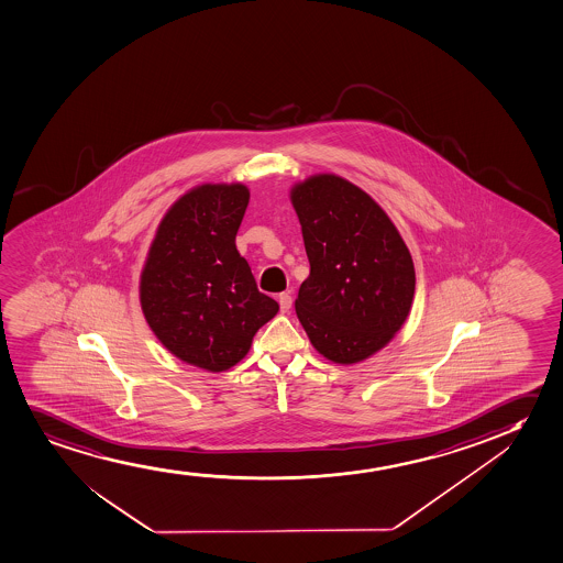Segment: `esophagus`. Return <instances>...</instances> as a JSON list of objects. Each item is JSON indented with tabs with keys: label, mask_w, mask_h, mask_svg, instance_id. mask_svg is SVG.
<instances>
[{
	"label": "esophagus",
	"mask_w": 563,
	"mask_h": 563,
	"mask_svg": "<svg viewBox=\"0 0 563 563\" xmlns=\"http://www.w3.org/2000/svg\"><path fill=\"white\" fill-rule=\"evenodd\" d=\"M278 306H280V311L283 313H288L290 311V307H292V296L290 294H280L278 296Z\"/></svg>",
	"instance_id": "1"
}]
</instances>
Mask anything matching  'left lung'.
<instances>
[{
	"mask_svg": "<svg viewBox=\"0 0 563 563\" xmlns=\"http://www.w3.org/2000/svg\"><path fill=\"white\" fill-rule=\"evenodd\" d=\"M309 277L296 313L314 350L353 365L391 342L415 298V263L378 202L357 185L317 174L290 189Z\"/></svg>",
	"mask_w": 563,
	"mask_h": 563,
	"instance_id": "8db88e82",
	"label": "left lung"
}]
</instances>
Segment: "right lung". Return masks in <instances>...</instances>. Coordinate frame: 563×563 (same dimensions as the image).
<instances>
[{"label": "right lung", "instance_id": "right-lung-1", "mask_svg": "<svg viewBox=\"0 0 563 563\" xmlns=\"http://www.w3.org/2000/svg\"><path fill=\"white\" fill-rule=\"evenodd\" d=\"M242 183H205L169 206L141 271L148 327L183 363L223 373L246 357L278 311L234 239L249 206Z\"/></svg>", "mask_w": 563, "mask_h": 563}]
</instances>
